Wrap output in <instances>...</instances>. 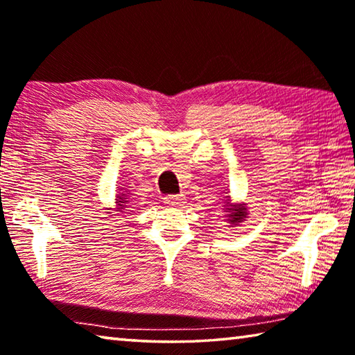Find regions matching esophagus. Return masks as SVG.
Wrapping results in <instances>:
<instances>
[{"label":"esophagus","mask_w":355,"mask_h":355,"mask_svg":"<svg viewBox=\"0 0 355 355\" xmlns=\"http://www.w3.org/2000/svg\"><path fill=\"white\" fill-rule=\"evenodd\" d=\"M164 203L167 207H182L184 203V197L183 196H166Z\"/></svg>","instance_id":"34e87169"}]
</instances>
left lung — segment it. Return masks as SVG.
<instances>
[{
  "label": "left lung",
  "mask_w": 355,
  "mask_h": 355,
  "mask_svg": "<svg viewBox=\"0 0 355 355\" xmlns=\"http://www.w3.org/2000/svg\"><path fill=\"white\" fill-rule=\"evenodd\" d=\"M224 211H225L227 222L230 224V227L241 224L249 214L245 203H232L230 196L224 197Z\"/></svg>",
  "instance_id": "obj_1"
}]
</instances>
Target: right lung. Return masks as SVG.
Here are the masks:
<instances>
[{
    "label": "right lung",
    "mask_w": 355,
    "mask_h": 355,
    "mask_svg": "<svg viewBox=\"0 0 355 355\" xmlns=\"http://www.w3.org/2000/svg\"><path fill=\"white\" fill-rule=\"evenodd\" d=\"M128 203H130V191L120 192V194H117L116 197V208H106L107 209L106 213L111 216H117L119 213H127Z\"/></svg>",
    "instance_id": "right-lung-1"
}]
</instances>
